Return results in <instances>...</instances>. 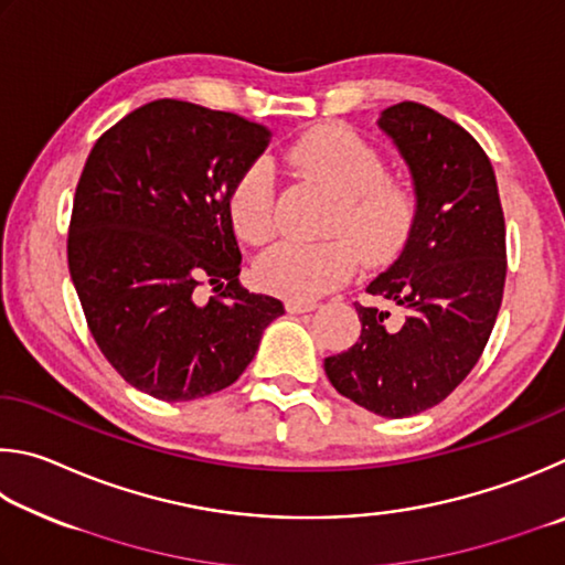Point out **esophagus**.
<instances>
[{
  "instance_id": "34e87169",
  "label": "esophagus",
  "mask_w": 565,
  "mask_h": 565,
  "mask_svg": "<svg viewBox=\"0 0 565 565\" xmlns=\"http://www.w3.org/2000/svg\"><path fill=\"white\" fill-rule=\"evenodd\" d=\"M318 308L315 300H285V310L292 312V315H300V312H310Z\"/></svg>"
}]
</instances>
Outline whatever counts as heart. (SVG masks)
I'll use <instances>...</instances> for the list:
<instances>
[{"label": "heart", "mask_w": 565, "mask_h": 565, "mask_svg": "<svg viewBox=\"0 0 565 565\" xmlns=\"http://www.w3.org/2000/svg\"><path fill=\"white\" fill-rule=\"evenodd\" d=\"M290 163L332 193L320 243L285 241L263 253L255 277L265 290L290 300H312L340 288L364 263H382L409 235L419 193L407 178L387 171L377 146L348 124H324L290 148ZM235 235L250 245L277 233V191L273 166L255 158L233 178L225 195Z\"/></svg>", "instance_id": "heart-1"}]
</instances>
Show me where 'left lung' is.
<instances>
[{
  "mask_svg": "<svg viewBox=\"0 0 565 565\" xmlns=\"http://www.w3.org/2000/svg\"><path fill=\"white\" fill-rule=\"evenodd\" d=\"M380 126L412 168L417 221L367 285L384 308L354 302L360 340L324 372L342 397L402 419L447 399L487 348L507 282V223L489 156L467 128L417 102L390 106ZM392 307L405 312L399 326Z\"/></svg>",
  "mask_w": 565,
  "mask_h": 565,
  "instance_id": "obj_1",
  "label": "left lung"
}]
</instances>
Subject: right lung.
Masks as SVG:
<instances>
[{
    "instance_id": "right-lung-1",
    "label": "right lung",
    "mask_w": 565,
    "mask_h": 565,
    "mask_svg": "<svg viewBox=\"0 0 565 565\" xmlns=\"http://www.w3.org/2000/svg\"><path fill=\"white\" fill-rule=\"evenodd\" d=\"M273 131L158 98L98 136L76 183L66 257L108 364L138 392L191 402L241 377L285 312L247 292L225 195ZM216 295L207 303L196 288Z\"/></svg>"
}]
</instances>
